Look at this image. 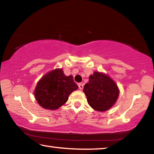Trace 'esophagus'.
Masks as SVG:
<instances>
[{
	"label": "esophagus",
	"instance_id": "34e87169",
	"mask_svg": "<svg viewBox=\"0 0 154 154\" xmlns=\"http://www.w3.org/2000/svg\"><path fill=\"white\" fill-rule=\"evenodd\" d=\"M79 88L81 90H82L83 89V85L82 84V83H79Z\"/></svg>",
	"mask_w": 154,
	"mask_h": 154
}]
</instances>
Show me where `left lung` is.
<instances>
[{
  "label": "left lung",
  "instance_id": "8db88e82",
  "mask_svg": "<svg viewBox=\"0 0 154 154\" xmlns=\"http://www.w3.org/2000/svg\"><path fill=\"white\" fill-rule=\"evenodd\" d=\"M83 92L90 106L98 111L109 110L119 96V89L114 81L99 72L90 75L89 82L84 85Z\"/></svg>",
  "mask_w": 154,
  "mask_h": 154
}]
</instances>
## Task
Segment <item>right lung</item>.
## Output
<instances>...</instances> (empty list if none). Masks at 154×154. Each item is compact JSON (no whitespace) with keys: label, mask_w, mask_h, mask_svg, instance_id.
Segmentation results:
<instances>
[{"label":"right lung","mask_w":154,"mask_h":154,"mask_svg":"<svg viewBox=\"0 0 154 154\" xmlns=\"http://www.w3.org/2000/svg\"><path fill=\"white\" fill-rule=\"evenodd\" d=\"M77 89L72 75L66 76L62 69H56L38 81L34 94L43 108L56 110L66 103L69 95Z\"/></svg>","instance_id":"obj_1"}]
</instances>
